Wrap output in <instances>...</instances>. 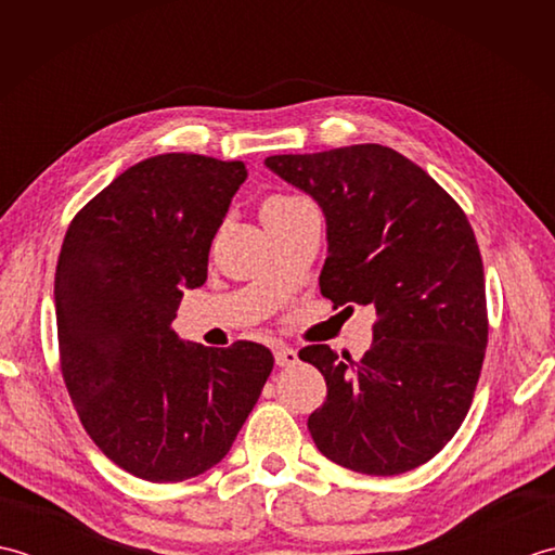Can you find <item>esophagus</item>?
Masks as SVG:
<instances>
[{"label": "esophagus", "instance_id": "esophagus-1", "mask_svg": "<svg viewBox=\"0 0 555 555\" xmlns=\"http://www.w3.org/2000/svg\"><path fill=\"white\" fill-rule=\"evenodd\" d=\"M274 360L279 367H293V364H298V352L288 348V346H276L274 348Z\"/></svg>", "mask_w": 555, "mask_h": 555}]
</instances>
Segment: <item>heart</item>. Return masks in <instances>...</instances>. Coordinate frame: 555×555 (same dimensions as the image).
<instances>
[{
  "mask_svg": "<svg viewBox=\"0 0 555 555\" xmlns=\"http://www.w3.org/2000/svg\"><path fill=\"white\" fill-rule=\"evenodd\" d=\"M291 199H296V197H286V195H276V197H269L267 203L262 205V211H269V209H276V207H281V205H286V203H291Z\"/></svg>",
  "mask_w": 555,
  "mask_h": 555,
  "instance_id": "heart-1",
  "label": "heart"
}]
</instances>
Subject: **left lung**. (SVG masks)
<instances>
[{
    "mask_svg": "<svg viewBox=\"0 0 555 555\" xmlns=\"http://www.w3.org/2000/svg\"><path fill=\"white\" fill-rule=\"evenodd\" d=\"M267 167L320 203L328 257L322 296L374 305L362 360L328 346L298 352L326 379L308 429L336 465L400 475L427 463L463 424L489 340L485 267L465 211L400 152L364 143L274 155Z\"/></svg>",
    "mask_w": 555,
    "mask_h": 555,
    "instance_id": "8db88e82",
    "label": "left lung"
}]
</instances>
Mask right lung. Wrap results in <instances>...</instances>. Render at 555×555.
I'll return each instance as SVG.
<instances>
[{"mask_svg": "<svg viewBox=\"0 0 555 555\" xmlns=\"http://www.w3.org/2000/svg\"><path fill=\"white\" fill-rule=\"evenodd\" d=\"M243 162L169 152L124 173L68 223L54 276L59 364L88 436L140 479L183 481L229 453L274 356L262 344H183V288L207 279L209 245Z\"/></svg>", "mask_w": 555, "mask_h": 555, "instance_id": "1", "label": "right lung"}]
</instances>
